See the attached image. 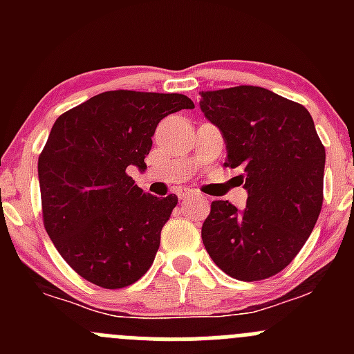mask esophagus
<instances>
[{
    "instance_id": "esophagus-1",
    "label": "esophagus",
    "mask_w": 354,
    "mask_h": 354,
    "mask_svg": "<svg viewBox=\"0 0 354 354\" xmlns=\"http://www.w3.org/2000/svg\"><path fill=\"white\" fill-rule=\"evenodd\" d=\"M194 197H200V195L195 194V192H192V190L181 192V200H188V198H194Z\"/></svg>"
}]
</instances>
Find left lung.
Masks as SVG:
<instances>
[{"label": "left lung", "instance_id": "1", "mask_svg": "<svg viewBox=\"0 0 354 354\" xmlns=\"http://www.w3.org/2000/svg\"><path fill=\"white\" fill-rule=\"evenodd\" d=\"M200 95V109L226 142L224 166L243 171L248 192L243 210L214 200L202 226L203 246L234 279L276 276L319 219L326 149L305 106L272 91L240 85Z\"/></svg>", "mask_w": 354, "mask_h": 354}]
</instances>
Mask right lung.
Here are the masks:
<instances>
[{"mask_svg":"<svg viewBox=\"0 0 354 354\" xmlns=\"http://www.w3.org/2000/svg\"><path fill=\"white\" fill-rule=\"evenodd\" d=\"M194 108L183 94L109 91L55 121L37 164L42 219L59 255L88 283L127 288L152 266L178 197L145 194L128 167H147L162 118Z\"/></svg>","mask_w":354,"mask_h":354,"instance_id":"right-lung-1","label":"right lung"}]
</instances>
